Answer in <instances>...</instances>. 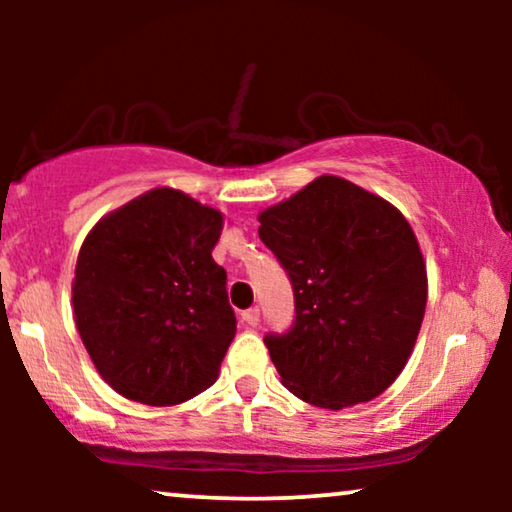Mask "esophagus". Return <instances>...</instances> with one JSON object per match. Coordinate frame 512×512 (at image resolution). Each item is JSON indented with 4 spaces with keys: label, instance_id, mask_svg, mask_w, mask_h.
<instances>
[{
    "label": "esophagus",
    "instance_id": "obj_1",
    "mask_svg": "<svg viewBox=\"0 0 512 512\" xmlns=\"http://www.w3.org/2000/svg\"><path fill=\"white\" fill-rule=\"evenodd\" d=\"M242 321L251 328L258 326V321H261V314H258V307H251V310H244L242 312Z\"/></svg>",
    "mask_w": 512,
    "mask_h": 512
}]
</instances>
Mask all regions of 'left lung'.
<instances>
[{
    "instance_id": "8db88e82",
    "label": "left lung",
    "mask_w": 512,
    "mask_h": 512,
    "mask_svg": "<svg viewBox=\"0 0 512 512\" xmlns=\"http://www.w3.org/2000/svg\"><path fill=\"white\" fill-rule=\"evenodd\" d=\"M258 221L296 296L293 326L265 335L284 387L326 410L373 401L408 363L426 310V263L410 223L333 174Z\"/></svg>"
}]
</instances>
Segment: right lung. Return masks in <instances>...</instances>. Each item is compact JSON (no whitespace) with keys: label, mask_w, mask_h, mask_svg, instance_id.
Instances as JSON below:
<instances>
[{"label":"right lung","mask_w":512,"mask_h":512,"mask_svg":"<svg viewBox=\"0 0 512 512\" xmlns=\"http://www.w3.org/2000/svg\"><path fill=\"white\" fill-rule=\"evenodd\" d=\"M219 209L153 188L95 223L72 282L74 321L97 373L135 403H184L216 377L235 338Z\"/></svg>","instance_id":"obj_1"}]
</instances>
